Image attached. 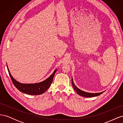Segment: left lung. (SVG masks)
Instances as JSON below:
<instances>
[{
  "label": "left lung",
  "instance_id": "1",
  "mask_svg": "<svg viewBox=\"0 0 123 123\" xmlns=\"http://www.w3.org/2000/svg\"><path fill=\"white\" fill-rule=\"evenodd\" d=\"M72 86L74 89V90H75L77 92V93L78 94L82 96H83V97H85V98H91V97H94V96H98L101 94H102L104 92H104H99V93H88V92H85V91L81 90L80 89H79L77 87L75 86V84H74L72 77Z\"/></svg>",
  "mask_w": 123,
  "mask_h": 123
}]
</instances>
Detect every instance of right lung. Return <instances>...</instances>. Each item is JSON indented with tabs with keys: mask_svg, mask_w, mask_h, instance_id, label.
Here are the masks:
<instances>
[{
	"mask_svg": "<svg viewBox=\"0 0 123 123\" xmlns=\"http://www.w3.org/2000/svg\"><path fill=\"white\" fill-rule=\"evenodd\" d=\"M7 68L12 83L18 90L25 93L33 95L42 94L48 90L52 83L54 76L57 71V69H55L53 73L48 79L42 82L35 84H22L14 79L10 73L8 66Z\"/></svg>",
	"mask_w": 123,
	"mask_h": 123,
	"instance_id": "obj_1",
	"label": "right lung"
}]
</instances>
